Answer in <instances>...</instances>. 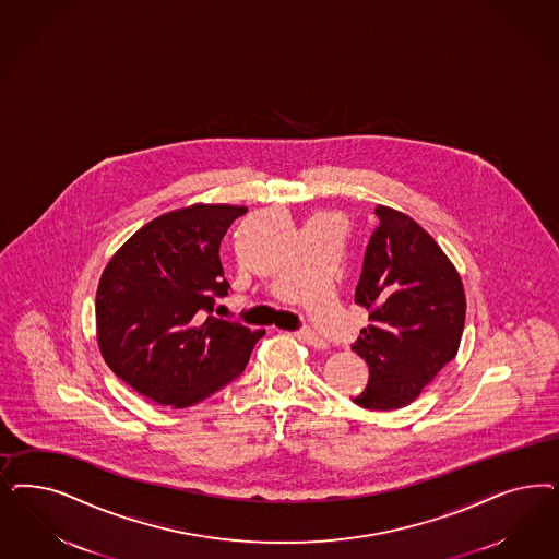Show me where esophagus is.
<instances>
[{
    "instance_id": "esophagus-1",
    "label": "esophagus",
    "mask_w": 559,
    "mask_h": 559,
    "mask_svg": "<svg viewBox=\"0 0 559 559\" xmlns=\"http://www.w3.org/2000/svg\"><path fill=\"white\" fill-rule=\"evenodd\" d=\"M296 337H298L300 342L310 345V347H317V349H324V347H326V342H324L323 337L317 335V333L310 331V329H300V331L296 333Z\"/></svg>"
}]
</instances>
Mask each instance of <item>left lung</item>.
Masks as SVG:
<instances>
[{
	"label": "left lung",
	"instance_id": "1",
	"mask_svg": "<svg viewBox=\"0 0 559 559\" xmlns=\"http://www.w3.org/2000/svg\"><path fill=\"white\" fill-rule=\"evenodd\" d=\"M379 228L364 254L356 305L370 312L352 349L366 360L368 386L352 401L399 409L456 356L465 289L451 259L415 219L379 205Z\"/></svg>",
	"mask_w": 559,
	"mask_h": 559
}]
</instances>
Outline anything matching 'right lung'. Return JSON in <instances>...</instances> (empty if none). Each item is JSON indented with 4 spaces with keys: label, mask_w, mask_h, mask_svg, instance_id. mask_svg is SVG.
<instances>
[{
    "label": "right lung",
    "mask_w": 559,
    "mask_h": 559,
    "mask_svg": "<svg viewBox=\"0 0 559 559\" xmlns=\"http://www.w3.org/2000/svg\"><path fill=\"white\" fill-rule=\"evenodd\" d=\"M247 207L195 203L154 217L112 254L96 289V337L108 368L175 409L238 379L265 331L216 319L228 294L219 242Z\"/></svg>",
    "instance_id": "add662e5"
}]
</instances>
